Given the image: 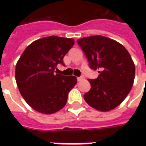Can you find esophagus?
Instances as JSON below:
<instances>
[{"mask_svg":"<svg viewBox=\"0 0 146 146\" xmlns=\"http://www.w3.org/2000/svg\"><path fill=\"white\" fill-rule=\"evenodd\" d=\"M83 79H84V76H80V77H77V80H78V81H81Z\"/></svg>","mask_w":146,"mask_h":146,"instance_id":"esophagus-1","label":"esophagus"}]
</instances>
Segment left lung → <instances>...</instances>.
<instances>
[{
    "instance_id": "1",
    "label": "left lung",
    "mask_w": 146,
    "mask_h": 146,
    "mask_svg": "<svg viewBox=\"0 0 146 146\" xmlns=\"http://www.w3.org/2000/svg\"><path fill=\"white\" fill-rule=\"evenodd\" d=\"M92 70H100L95 80L89 79L91 90L84 95L88 104L101 112L117 107L131 90L135 63L121 44L103 36L77 40Z\"/></svg>"
}]
</instances>
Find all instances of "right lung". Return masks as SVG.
<instances>
[{"instance_id": "1", "label": "right lung", "mask_w": 146, "mask_h": 146, "mask_svg": "<svg viewBox=\"0 0 146 146\" xmlns=\"http://www.w3.org/2000/svg\"><path fill=\"white\" fill-rule=\"evenodd\" d=\"M74 44L72 38L49 36L27 47L15 66V80L27 104L38 113L52 114L66 106L76 76L54 73L58 64Z\"/></svg>"}]
</instances>
